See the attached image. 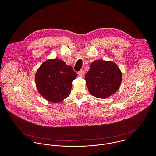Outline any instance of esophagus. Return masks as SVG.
Returning <instances> with one entry per match:
<instances>
[{"label":"esophagus","mask_w":156,"mask_h":156,"mask_svg":"<svg viewBox=\"0 0 156 156\" xmlns=\"http://www.w3.org/2000/svg\"><path fill=\"white\" fill-rule=\"evenodd\" d=\"M77 74H78V75H79V76L83 77V76H84V74H85V71H84L83 69H81V70H80V71L77 73Z\"/></svg>","instance_id":"esophagus-1"}]
</instances>
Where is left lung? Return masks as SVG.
I'll return each instance as SVG.
<instances>
[{
    "label": "left lung",
    "mask_w": 156,
    "mask_h": 156,
    "mask_svg": "<svg viewBox=\"0 0 156 156\" xmlns=\"http://www.w3.org/2000/svg\"><path fill=\"white\" fill-rule=\"evenodd\" d=\"M89 92L94 97L105 98L111 96L119 89L122 74L112 61L97 60L90 66L85 75Z\"/></svg>",
    "instance_id": "left-lung-1"
}]
</instances>
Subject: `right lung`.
<instances>
[{"label":"right lung","instance_id":"add662e5","mask_svg":"<svg viewBox=\"0 0 156 156\" xmlns=\"http://www.w3.org/2000/svg\"><path fill=\"white\" fill-rule=\"evenodd\" d=\"M76 76L73 67L56 58L46 61L38 68L35 82L39 92L44 98L58 103L69 95L72 82Z\"/></svg>","mask_w":156,"mask_h":156}]
</instances>
